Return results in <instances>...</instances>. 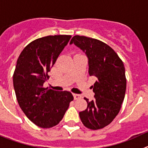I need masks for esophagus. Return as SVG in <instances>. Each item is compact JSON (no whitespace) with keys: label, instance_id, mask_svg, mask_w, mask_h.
<instances>
[{"label":"esophagus","instance_id":"esophagus-1","mask_svg":"<svg viewBox=\"0 0 148 148\" xmlns=\"http://www.w3.org/2000/svg\"><path fill=\"white\" fill-rule=\"evenodd\" d=\"M73 96H74V99H80V98H81V96L79 95V94H73Z\"/></svg>","mask_w":148,"mask_h":148}]
</instances>
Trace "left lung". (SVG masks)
Returning a JSON list of instances; mask_svg holds the SVG:
<instances>
[{
	"label": "left lung",
	"mask_w": 148,
	"mask_h": 148,
	"mask_svg": "<svg viewBox=\"0 0 148 148\" xmlns=\"http://www.w3.org/2000/svg\"><path fill=\"white\" fill-rule=\"evenodd\" d=\"M82 49L88 59V73L97 81L91 86L94 99L87 102V108L79 112L82 124L91 130L108 125L119 114L126 90L125 70L123 62L114 49L105 42L75 35L70 41Z\"/></svg>",
	"instance_id": "obj_1"
}]
</instances>
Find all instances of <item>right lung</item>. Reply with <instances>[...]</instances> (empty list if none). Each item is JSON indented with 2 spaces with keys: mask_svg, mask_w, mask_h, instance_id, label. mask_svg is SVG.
Here are the masks:
<instances>
[{
  "mask_svg": "<svg viewBox=\"0 0 148 148\" xmlns=\"http://www.w3.org/2000/svg\"><path fill=\"white\" fill-rule=\"evenodd\" d=\"M71 35H49L38 38L23 49L17 60L13 85L20 107L36 125L50 128L62 120L74 99L67 90L43 87L48 74Z\"/></svg>",
  "mask_w": 148,
  "mask_h": 148,
  "instance_id": "1",
  "label": "right lung"
}]
</instances>
